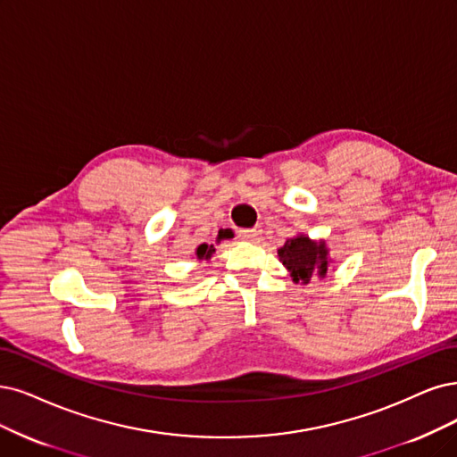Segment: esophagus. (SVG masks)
I'll list each match as a JSON object with an SVG mask.
<instances>
[{
  "label": "esophagus",
  "instance_id": "obj_1",
  "mask_svg": "<svg viewBox=\"0 0 457 457\" xmlns=\"http://www.w3.org/2000/svg\"><path fill=\"white\" fill-rule=\"evenodd\" d=\"M260 235H262V229L260 228H252V229H241L239 231V237L243 239V241H258L260 239Z\"/></svg>",
  "mask_w": 457,
  "mask_h": 457
}]
</instances>
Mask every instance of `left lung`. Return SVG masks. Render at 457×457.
Listing matches in <instances>:
<instances>
[{"instance_id":"obj_1","label":"left lung","mask_w":457,"mask_h":457,"mask_svg":"<svg viewBox=\"0 0 457 457\" xmlns=\"http://www.w3.org/2000/svg\"><path fill=\"white\" fill-rule=\"evenodd\" d=\"M278 260L295 284H309L311 278H326L333 263L326 239H311L297 233L278 248Z\"/></svg>"}]
</instances>
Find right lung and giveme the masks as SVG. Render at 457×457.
I'll list each match as a JSON object with an SVG mask.
<instances>
[{
    "mask_svg": "<svg viewBox=\"0 0 457 457\" xmlns=\"http://www.w3.org/2000/svg\"><path fill=\"white\" fill-rule=\"evenodd\" d=\"M229 239V237H228ZM218 243L222 241V239H216ZM216 252V248H214V245H207V243H201L197 248H195V260L201 263V262H209L211 258H212V254Z\"/></svg>",
    "mask_w": 457,
    "mask_h": 457,
    "instance_id": "add662e5",
    "label": "right lung"
}]
</instances>
